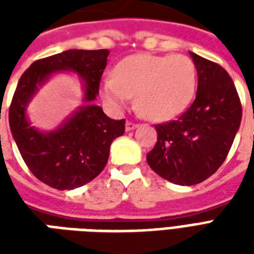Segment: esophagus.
Wrapping results in <instances>:
<instances>
[{
    "mask_svg": "<svg viewBox=\"0 0 254 254\" xmlns=\"http://www.w3.org/2000/svg\"><path fill=\"white\" fill-rule=\"evenodd\" d=\"M138 127L137 124L127 121V125H125V129H127V132H130V130H133V129H136V127Z\"/></svg>",
    "mask_w": 254,
    "mask_h": 254,
    "instance_id": "34e87169",
    "label": "esophagus"
}]
</instances>
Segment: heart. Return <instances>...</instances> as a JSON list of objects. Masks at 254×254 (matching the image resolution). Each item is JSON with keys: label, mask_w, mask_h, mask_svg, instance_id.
Returning a JSON list of instances; mask_svg holds the SVG:
<instances>
[{"label": "heart", "mask_w": 254, "mask_h": 254, "mask_svg": "<svg viewBox=\"0 0 254 254\" xmlns=\"http://www.w3.org/2000/svg\"><path fill=\"white\" fill-rule=\"evenodd\" d=\"M197 73L187 56L134 54L113 69L100 84L106 105L120 110L134 98L137 111L152 121H166L187 109L196 92Z\"/></svg>", "instance_id": "obj_1"}]
</instances>
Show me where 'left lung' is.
I'll return each instance as SVG.
<instances>
[{
  "mask_svg": "<svg viewBox=\"0 0 254 254\" xmlns=\"http://www.w3.org/2000/svg\"><path fill=\"white\" fill-rule=\"evenodd\" d=\"M189 54L198 77L196 99L178 120L155 127L158 141L147 154L158 176L182 187L200 184L222 166L242 118L229 73L218 64Z\"/></svg>",
  "mask_w": 254,
  "mask_h": 254,
  "instance_id": "8db88e82",
  "label": "left lung"
}]
</instances>
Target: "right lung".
<instances>
[{"mask_svg":"<svg viewBox=\"0 0 254 254\" xmlns=\"http://www.w3.org/2000/svg\"><path fill=\"white\" fill-rule=\"evenodd\" d=\"M109 50H66L32 64L20 77L9 109V127L21 158L34 176L58 190L92 181L105 169L113 140L125 132V120H111L100 106V77ZM60 71L76 72L83 84V105L57 129L30 125L26 109L39 88Z\"/></svg>","mask_w":254,"mask_h":254,"instance_id":"1","label":"right lung"}]
</instances>
